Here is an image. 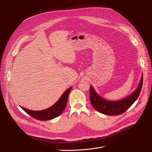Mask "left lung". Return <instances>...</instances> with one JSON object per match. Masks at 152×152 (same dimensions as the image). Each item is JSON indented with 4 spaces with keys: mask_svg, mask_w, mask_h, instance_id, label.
<instances>
[{
    "mask_svg": "<svg viewBox=\"0 0 152 152\" xmlns=\"http://www.w3.org/2000/svg\"><path fill=\"white\" fill-rule=\"evenodd\" d=\"M143 83V75L140 84L135 91L123 100L110 102L103 99L95 92L93 87H90V100L92 107L100 113L110 116H116L123 113L139 97Z\"/></svg>",
    "mask_w": 152,
    "mask_h": 152,
    "instance_id": "left-lung-1",
    "label": "left lung"
}]
</instances>
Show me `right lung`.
<instances>
[{
	"label": "right lung",
	"instance_id": "obj_1",
	"mask_svg": "<svg viewBox=\"0 0 152 152\" xmlns=\"http://www.w3.org/2000/svg\"><path fill=\"white\" fill-rule=\"evenodd\" d=\"M71 90V87L68 88L65 92L63 94L59 100L56 102L51 107L41 110V111H33L29 110L23 107L21 108L29 115L41 121H46L52 119L60 115L64 110L65 109L66 103L68 102V95Z\"/></svg>",
	"mask_w": 152,
	"mask_h": 152
}]
</instances>
